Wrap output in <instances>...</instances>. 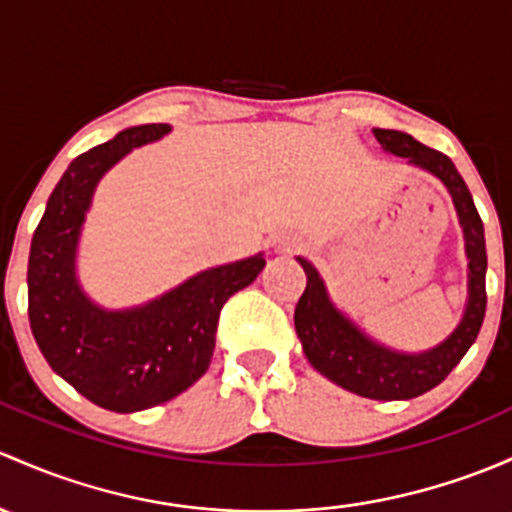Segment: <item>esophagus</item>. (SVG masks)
I'll return each mask as SVG.
<instances>
[{
	"label": "esophagus",
	"mask_w": 512,
	"mask_h": 512,
	"mask_svg": "<svg viewBox=\"0 0 512 512\" xmlns=\"http://www.w3.org/2000/svg\"><path fill=\"white\" fill-rule=\"evenodd\" d=\"M294 247H297V245H294V242H282V250L292 252V250H294Z\"/></svg>",
	"instance_id": "1"
}]
</instances>
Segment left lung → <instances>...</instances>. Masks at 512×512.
I'll use <instances>...</instances> for the list:
<instances>
[{
  "label": "left lung",
  "instance_id": "1",
  "mask_svg": "<svg viewBox=\"0 0 512 512\" xmlns=\"http://www.w3.org/2000/svg\"><path fill=\"white\" fill-rule=\"evenodd\" d=\"M373 134L387 152L439 176L454 198L469 255V304L464 319L434 351L419 355L392 353L365 338L346 316L338 314L326 297L319 272L306 260H299L309 282L294 311V326L309 363L328 380L370 400H412L446 380L481 331L486 316V238L469 188L446 154L424 147L397 129H373Z\"/></svg>",
  "mask_w": 512,
  "mask_h": 512
}]
</instances>
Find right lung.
Masks as SVG:
<instances>
[{
    "instance_id": "right-lung-1",
    "label": "right lung",
    "mask_w": 512,
    "mask_h": 512,
    "mask_svg": "<svg viewBox=\"0 0 512 512\" xmlns=\"http://www.w3.org/2000/svg\"><path fill=\"white\" fill-rule=\"evenodd\" d=\"M166 132L169 125L129 127L75 157L31 238V333L46 363L110 412L149 410L196 383L211 365L220 309L265 267L262 255L215 267L132 311H102L85 299L73 257L95 184L129 149Z\"/></svg>"
}]
</instances>
